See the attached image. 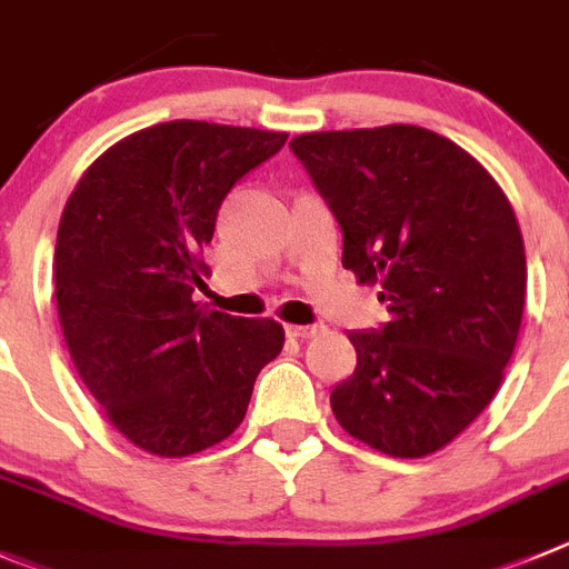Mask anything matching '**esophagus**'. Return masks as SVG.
Returning a JSON list of instances; mask_svg holds the SVG:
<instances>
[{"label": "esophagus", "mask_w": 569, "mask_h": 569, "mask_svg": "<svg viewBox=\"0 0 569 569\" xmlns=\"http://www.w3.org/2000/svg\"><path fill=\"white\" fill-rule=\"evenodd\" d=\"M289 337H297V340H309V337L320 335L322 326H289Z\"/></svg>", "instance_id": "34e87169"}]
</instances>
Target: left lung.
<instances>
[{"label":"left lung","mask_w":569,"mask_h":569,"mask_svg":"<svg viewBox=\"0 0 569 569\" xmlns=\"http://www.w3.org/2000/svg\"><path fill=\"white\" fill-rule=\"evenodd\" d=\"M342 229V266L380 283L391 320L351 331L355 373L331 391L342 431L419 459L453 442L505 377L521 329L525 240L470 152L413 124L291 138Z\"/></svg>","instance_id":"1"}]
</instances>
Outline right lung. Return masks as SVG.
<instances>
[{
  "mask_svg": "<svg viewBox=\"0 0 569 569\" xmlns=\"http://www.w3.org/2000/svg\"><path fill=\"white\" fill-rule=\"evenodd\" d=\"M289 132L163 121L101 152L56 234V309L87 391L136 448L192 457L243 422L278 320L192 300L221 201Z\"/></svg>",
  "mask_w": 569,
  "mask_h": 569,
  "instance_id": "1",
  "label": "right lung"
}]
</instances>
